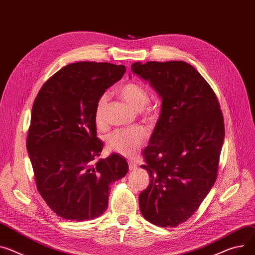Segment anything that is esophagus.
<instances>
[{
  "mask_svg": "<svg viewBox=\"0 0 255 255\" xmlns=\"http://www.w3.org/2000/svg\"><path fill=\"white\" fill-rule=\"evenodd\" d=\"M136 163L134 162V161H132V160H128V168H129V170H133V169H135L136 168Z\"/></svg>",
  "mask_w": 255,
  "mask_h": 255,
  "instance_id": "esophagus-1",
  "label": "esophagus"
}]
</instances>
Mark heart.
Here are the masks:
<instances>
[{
    "mask_svg": "<svg viewBox=\"0 0 255 255\" xmlns=\"http://www.w3.org/2000/svg\"><path fill=\"white\" fill-rule=\"evenodd\" d=\"M119 94L128 105L135 110H140L143 120L152 124L157 119V108L149 103L150 94L147 88L134 81L124 84L119 89ZM108 94H102L95 105V122L98 127L105 124ZM147 131L139 127L129 128H117L107 135V145L110 150L120 154L130 156L138 151L147 141Z\"/></svg>",
    "mask_w": 255,
    "mask_h": 255,
    "instance_id": "b5f03b06",
    "label": "heart"
}]
</instances>
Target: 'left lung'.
Masks as SVG:
<instances>
[{
    "label": "left lung",
    "instance_id": "left-lung-1",
    "mask_svg": "<svg viewBox=\"0 0 255 255\" xmlns=\"http://www.w3.org/2000/svg\"><path fill=\"white\" fill-rule=\"evenodd\" d=\"M162 99L161 113L143 156L150 175L140 193L143 217L173 228L195 213L218 178L225 139L218 97L204 77L184 61L131 65Z\"/></svg>",
    "mask_w": 255,
    "mask_h": 255
}]
</instances>
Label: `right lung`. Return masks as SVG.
<instances>
[{"label": "right lung", "mask_w": 255, "mask_h": 255, "mask_svg": "<svg viewBox=\"0 0 255 255\" xmlns=\"http://www.w3.org/2000/svg\"><path fill=\"white\" fill-rule=\"evenodd\" d=\"M125 72V65L71 63L36 95L26 148L38 193L64 220L100 217L108 207L110 184L128 171L126 158L117 153L97 159L103 142L94 116L98 98Z\"/></svg>", "instance_id": "obj_1"}]
</instances>
